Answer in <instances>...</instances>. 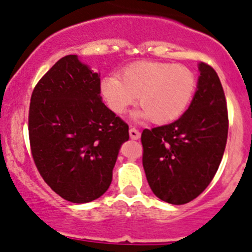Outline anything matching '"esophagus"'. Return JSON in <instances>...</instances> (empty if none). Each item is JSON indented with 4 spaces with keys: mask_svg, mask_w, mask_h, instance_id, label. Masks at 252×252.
I'll return each instance as SVG.
<instances>
[{
    "mask_svg": "<svg viewBox=\"0 0 252 252\" xmlns=\"http://www.w3.org/2000/svg\"><path fill=\"white\" fill-rule=\"evenodd\" d=\"M128 132H130V137L132 138V140H138V138L141 137V133H140V131L137 130V128L131 127Z\"/></svg>",
    "mask_w": 252,
    "mask_h": 252,
    "instance_id": "obj_1",
    "label": "esophagus"
}]
</instances>
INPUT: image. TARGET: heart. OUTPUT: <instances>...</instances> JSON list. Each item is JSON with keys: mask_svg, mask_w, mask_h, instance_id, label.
I'll use <instances>...</instances> for the list:
<instances>
[{"mask_svg": "<svg viewBox=\"0 0 252 252\" xmlns=\"http://www.w3.org/2000/svg\"><path fill=\"white\" fill-rule=\"evenodd\" d=\"M195 88V74L187 66L150 61L130 64L121 71V78L107 75L100 83L102 99L112 112L124 114L138 96L142 109L136 116L159 125L183 115Z\"/></svg>", "mask_w": 252, "mask_h": 252, "instance_id": "obj_1", "label": "heart"}]
</instances>
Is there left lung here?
I'll return each mask as SVG.
<instances>
[{
  "mask_svg": "<svg viewBox=\"0 0 252 252\" xmlns=\"http://www.w3.org/2000/svg\"><path fill=\"white\" fill-rule=\"evenodd\" d=\"M199 71L188 110L177 121L141 135L146 178L155 195L169 204H186L204 191L226 146L229 119L221 83L203 62Z\"/></svg>",
  "mask_w": 252,
  "mask_h": 252,
  "instance_id": "1",
  "label": "left lung"
}]
</instances>
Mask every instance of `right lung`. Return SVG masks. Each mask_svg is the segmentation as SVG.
<instances>
[{
    "label": "right lung",
    "mask_w": 252,
    "mask_h": 252,
    "mask_svg": "<svg viewBox=\"0 0 252 252\" xmlns=\"http://www.w3.org/2000/svg\"><path fill=\"white\" fill-rule=\"evenodd\" d=\"M28 132L45 183L68 202L88 203L109 189L128 125L101 101L99 74L66 56L35 85Z\"/></svg>",
    "instance_id": "add662e5"
}]
</instances>
